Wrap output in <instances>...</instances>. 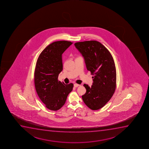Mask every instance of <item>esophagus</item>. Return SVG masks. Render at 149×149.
<instances>
[{
  "label": "esophagus",
  "instance_id": "obj_1",
  "mask_svg": "<svg viewBox=\"0 0 149 149\" xmlns=\"http://www.w3.org/2000/svg\"><path fill=\"white\" fill-rule=\"evenodd\" d=\"M79 86V84H76V83H75V84H74V86L75 87H78V86Z\"/></svg>",
  "mask_w": 149,
  "mask_h": 149
}]
</instances>
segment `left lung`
I'll list each match as a JSON object with an SVG mask.
<instances>
[{"mask_svg":"<svg viewBox=\"0 0 149 149\" xmlns=\"http://www.w3.org/2000/svg\"><path fill=\"white\" fill-rule=\"evenodd\" d=\"M76 48L84 57L86 67L94 76L90 87L84 84L86 92L82 99L92 110L104 107L110 100L116 87V69L114 59L108 50L97 41L76 42Z\"/></svg>","mask_w":149,"mask_h":149,"instance_id":"1","label":"left lung"}]
</instances>
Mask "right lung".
<instances>
[{"mask_svg": "<svg viewBox=\"0 0 149 149\" xmlns=\"http://www.w3.org/2000/svg\"><path fill=\"white\" fill-rule=\"evenodd\" d=\"M73 43L58 41L47 46L39 55L34 71V84L37 94L49 110H58L65 103L73 84L58 81L63 70L62 55Z\"/></svg>", "mask_w": 149, "mask_h": 149, "instance_id": "1", "label": "right lung"}]
</instances>
